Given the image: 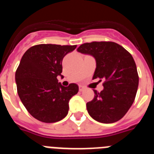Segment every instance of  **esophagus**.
I'll list each match as a JSON object with an SVG mask.
<instances>
[{"instance_id":"1","label":"esophagus","mask_w":154,"mask_h":154,"mask_svg":"<svg viewBox=\"0 0 154 154\" xmlns=\"http://www.w3.org/2000/svg\"><path fill=\"white\" fill-rule=\"evenodd\" d=\"M84 90H85V88H84V86H79V91H80V92L83 91Z\"/></svg>"}]
</instances>
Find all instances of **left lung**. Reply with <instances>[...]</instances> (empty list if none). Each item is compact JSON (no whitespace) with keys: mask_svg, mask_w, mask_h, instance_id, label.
<instances>
[{"mask_svg":"<svg viewBox=\"0 0 154 154\" xmlns=\"http://www.w3.org/2000/svg\"><path fill=\"white\" fill-rule=\"evenodd\" d=\"M78 52L95 57L93 79L103 80V90H93V100L86 103L89 115L101 123H114L125 116L133 103L139 86V75L133 57L115 42L83 43Z\"/></svg>","mask_w":154,"mask_h":154,"instance_id":"obj_1","label":"left lung"}]
</instances>
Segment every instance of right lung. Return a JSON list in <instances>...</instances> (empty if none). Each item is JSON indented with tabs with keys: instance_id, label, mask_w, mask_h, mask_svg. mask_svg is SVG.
Segmentation results:
<instances>
[{
	"instance_id": "right-lung-1",
	"label": "right lung",
	"mask_w": 154,
	"mask_h": 154,
	"mask_svg": "<svg viewBox=\"0 0 154 154\" xmlns=\"http://www.w3.org/2000/svg\"><path fill=\"white\" fill-rule=\"evenodd\" d=\"M77 45L38 44L26 51L15 72L17 92L33 118L45 123L62 120L68 115V102L79 91L75 83L63 86L62 60Z\"/></svg>"
}]
</instances>
